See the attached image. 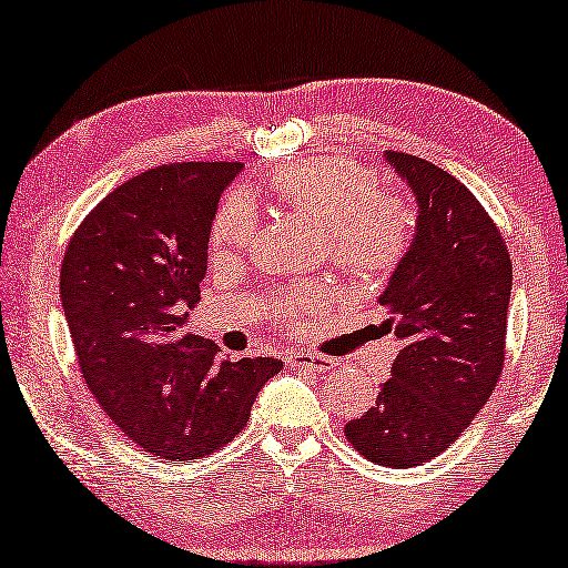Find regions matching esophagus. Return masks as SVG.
Returning a JSON list of instances; mask_svg holds the SVG:
<instances>
[{
  "instance_id": "esophagus-1",
  "label": "esophagus",
  "mask_w": 568,
  "mask_h": 568,
  "mask_svg": "<svg viewBox=\"0 0 568 568\" xmlns=\"http://www.w3.org/2000/svg\"><path fill=\"white\" fill-rule=\"evenodd\" d=\"M286 363H290L292 368H307L317 373H327L329 368H335L333 357L320 353H290L286 355Z\"/></svg>"
}]
</instances>
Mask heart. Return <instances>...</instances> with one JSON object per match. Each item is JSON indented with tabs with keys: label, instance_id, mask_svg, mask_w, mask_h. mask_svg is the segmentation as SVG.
Returning <instances> with one entry per match:
<instances>
[{
	"label": "heart",
	"instance_id": "b5f03b06",
	"mask_svg": "<svg viewBox=\"0 0 568 568\" xmlns=\"http://www.w3.org/2000/svg\"><path fill=\"white\" fill-rule=\"evenodd\" d=\"M268 193L292 211L322 223L329 264L355 282L394 274L414 241L416 215L408 197L378 190V178L343 156L310 160L278 168L268 178ZM256 213L246 195L235 193L217 207L211 229L215 258H233L251 246ZM317 292L300 290L274 302V314L294 320Z\"/></svg>",
	"mask_w": 568,
	"mask_h": 568
}]
</instances>
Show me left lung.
Listing matches in <instances>:
<instances>
[{
  "mask_svg": "<svg viewBox=\"0 0 568 568\" xmlns=\"http://www.w3.org/2000/svg\"><path fill=\"white\" fill-rule=\"evenodd\" d=\"M418 203L416 235L381 304L400 351L345 436L365 459L414 467L455 444L500 381L513 264L490 213L422 156L386 152Z\"/></svg>",
  "mask_w": 568,
  "mask_h": 568,
  "instance_id": "left-lung-1",
  "label": "left lung"
}]
</instances>
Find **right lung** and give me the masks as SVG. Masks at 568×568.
<instances>
[{
    "instance_id": "add662e5",
    "label": "right lung",
    "mask_w": 568,
    "mask_h": 568,
    "mask_svg": "<svg viewBox=\"0 0 568 568\" xmlns=\"http://www.w3.org/2000/svg\"><path fill=\"white\" fill-rule=\"evenodd\" d=\"M241 162H172L126 180L78 225L60 300L85 386L144 452L185 462L221 449L248 422L276 357L221 361L182 335L207 272L217 200Z\"/></svg>"
}]
</instances>
